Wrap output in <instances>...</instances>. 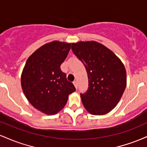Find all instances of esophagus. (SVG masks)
Masks as SVG:
<instances>
[{
	"instance_id": "obj_1",
	"label": "esophagus",
	"mask_w": 147,
	"mask_h": 147,
	"mask_svg": "<svg viewBox=\"0 0 147 147\" xmlns=\"http://www.w3.org/2000/svg\"><path fill=\"white\" fill-rule=\"evenodd\" d=\"M73 84H74V85H75L76 89H77V88H78V86H77V81H75V82H73Z\"/></svg>"
}]
</instances>
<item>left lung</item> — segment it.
Here are the masks:
<instances>
[{"mask_svg": "<svg viewBox=\"0 0 147 147\" xmlns=\"http://www.w3.org/2000/svg\"><path fill=\"white\" fill-rule=\"evenodd\" d=\"M74 55L83 63L88 79L86 92L80 93L89 113L101 115L115 107L126 86V73L119 59L95 41L72 43Z\"/></svg>", "mask_w": 147, "mask_h": 147, "instance_id": "left-lung-1", "label": "left lung"}]
</instances>
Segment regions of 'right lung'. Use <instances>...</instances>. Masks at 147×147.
I'll return each instance as SVG.
<instances>
[{
    "label": "right lung",
    "mask_w": 147,
    "mask_h": 147,
    "mask_svg": "<svg viewBox=\"0 0 147 147\" xmlns=\"http://www.w3.org/2000/svg\"><path fill=\"white\" fill-rule=\"evenodd\" d=\"M70 43L52 41L38 48L27 60L21 75L25 97L37 110L45 114L58 113L76 90L61 70L71 48Z\"/></svg>",
    "instance_id": "obj_1"
}]
</instances>
